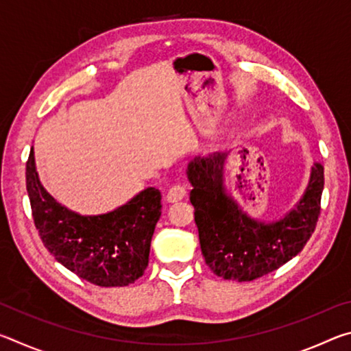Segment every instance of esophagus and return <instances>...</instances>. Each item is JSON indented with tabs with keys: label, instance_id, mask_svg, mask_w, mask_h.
<instances>
[{
	"label": "esophagus",
	"instance_id": "esophagus-1",
	"mask_svg": "<svg viewBox=\"0 0 351 351\" xmlns=\"http://www.w3.org/2000/svg\"><path fill=\"white\" fill-rule=\"evenodd\" d=\"M187 195V187L182 186V184H176V186L170 187L167 192V201L170 203H176V201H181L182 198H186Z\"/></svg>",
	"mask_w": 351,
	"mask_h": 351
}]
</instances>
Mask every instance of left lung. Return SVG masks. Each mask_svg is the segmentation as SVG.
<instances>
[{
    "label": "left lung",
    "mask_w": 351,
    "mask_h": 351,
    "mask_svg": "<svg viewBox=\"0 0 351 351\" xmlns=\"http://www.w3.org/2000/svg\"><path fill=\"white\" fill-rule=\"evenodd\" d=\"M226 153L195 158L187 176L193 189L201 252L213 274L226 280L251 282L280 268L299 254L316 229L324 190V167L314 164L304 197L278 221L261 223L241 212L226 193Z\"/></svg>",
    "instance_id": "left-lung-1"
}]
</instances>
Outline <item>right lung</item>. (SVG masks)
<instances>
[{
  "mask_svg": "<svg viewBox=\"0 0 351 351\" xmlns=\"http://www.w3.org/2000/svg\"><path fill=\"white\" fill-rule=\"evenodd\" d=\"M32 218L45 247L64 268L97 287H127L144 274L159 217L161 192L148 187L104 215L83 217L46 192L35 169L34 148L26 164Z\"/></svg>",
  "mask_w": 351,
  "mask_h": 351,
  "instance_id": "add662e5",
  "label": "right lung"
}]
</instances>
